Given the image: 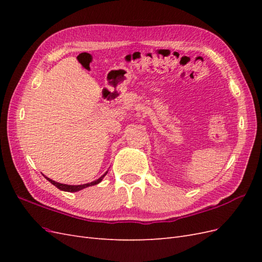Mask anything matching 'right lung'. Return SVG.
I'll list each match as a JSON object with an SVG mask.
<instances>
[{
    "label": "right lung",
    "mask_w": 262,
    "mask_h": 262,
    "mask_svg": "<svg viewBox=\"0 0 262 262\" xmlns=\"http://www.w3.org/2000/svg\"><path fill=\"white\" fill-rule=\"evenodd\" d=\"M108 171H106V173H107ZM105 173V175H106ZM105 175H102L100 178H98L97 180H95V181H92V182H89V184H85V185H78V186H70V185H64V184H59V182H57V181H53V180H51V179H49L48 177H46V179L47 180H49L51 184L53 185V186H55L57 187L58 189H60V190H63V191H68V192H76V191H78V190H82V189H84V188H86V187H90V186H94V185H97V184H99V182L102 180V178L105 177Z\"/></svg>",
    "instance_id": "1"
}]
</instances>
